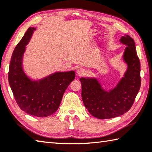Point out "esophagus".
I'll return each instance as SVG.
<instances>
[{"mask_svg": "<svg viewBox=\"0 0 152 152\" xmlns=\"http://www.w3.org/2000/svg\"><path fill=\"white\" fill-rule=\"evenodd\" d=\"M76 73L79 76H84L85 74V70L82 68H78L76 70Z\"/></svg>", "mask_w": 152, "mask_h": 152, "instance_id": "obj_1", "label": "esophagus"}]
</instances>
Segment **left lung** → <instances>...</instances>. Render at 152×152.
<instances>
[{
    "mask_svg": "<svg viewBox=\"0 0 152 152\" xmlns=\"http://www.w3.org/2000/svg\"><path fill=\"white\" fill-rule=\"evenodd\" d=\"M120 41L127 46L123 60L128 67L116 87L105 91L96 78H80L83 103L92 116L100 119L115 118L126 113L140 88V62L134 41L128 35L121 37Z\"/></svg>",
    "mask_w": 152,
    "mask_h": 152,
    "instance_id": "8db88e82",
    "label": "left lung"
}]
</instances>
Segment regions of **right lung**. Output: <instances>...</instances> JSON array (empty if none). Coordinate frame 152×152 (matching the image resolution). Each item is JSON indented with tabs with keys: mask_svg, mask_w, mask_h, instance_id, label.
Instances as JSON below:
<instances>
[{
	"mask_svg": "<svg viewBox=\"0 0 152 152\" xmlns=\"http://www.w3.org/2000/svg\"><path fill=\"white\" fill-rule=\"evenodd\" d=\"M35 28H29L13 51L9 66L8 82L19 107L26 113L46 117L56 111L68 86L75 78V72L53 73L39 80L33 81L22 67L26 46Z\"/></svg>",
	"mask_w": 152,
	"mask_h": 152,
	"instance_id": "add662e5",
	"label": "right lung"
}]
</instances>
